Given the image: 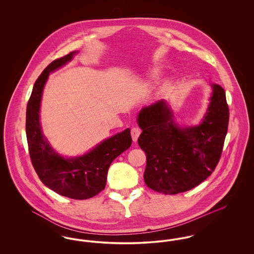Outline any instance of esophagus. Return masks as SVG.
<instances>
[{
	"label": "esophagus",
	"mask_w": 254,
	"mask_h": 254,
	"mask_svg": "<svg viewBox=\"0 0 254 254\" xmlns=\"http://www.w3.org/2000/svg\"><path fill=\"white\" fill-rule=\"evenodd\" d=\"M141 134V130L138 127H132L131 128V137H132L133 142H137L138 137Z\"/></svg>",
	"instance_id": "34e87169"
}]
</instances>
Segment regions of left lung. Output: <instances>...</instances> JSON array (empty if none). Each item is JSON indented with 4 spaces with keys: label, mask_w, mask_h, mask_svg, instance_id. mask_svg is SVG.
<instances>
[{
    "label": "left lung",
    "mask_w": 254,
    "mask_h": 254,
    "mask_svg": "<svg viewBox=\"0 0 254 254\" xmlns=\"http://www.w3.org/2000/svg\"><path fill=\"white\" fill-rule=\"evenodd\" d=\"M212 93L204 118L197 126L180 127L169 104L160 100L141 109L143 130L138 144L146 155L145 185L160 193L188 191L205 181L221 157L229 126V106L222 86Z\"/></svg>",
    "instance_id": "1"
}]
</instances>
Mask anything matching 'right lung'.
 I'll return each mask as SVG.
<instances>
[{
    "instance_id": "right-lung-1",
    "label": "right lung",
    "mask_w": 254,
    "mask_h": 254,
    "mask_svg": "<svg viewBox=\"0 0 254 254\" xmlns=\"http://www.w3.org/2000/svg\"><path fill=\"white\" fill-rule=\"evenodd\" d=\"M77 51L53 61L38 77L26 107L25 131L29 155L40 180L60 195L85 200L101 192L107 184L109 166L132 143L130 129L115 134L82 156L64 158L49 145L40 123L43 90L49 73L72 60Z\"/></svg>"
}]
</instances>
